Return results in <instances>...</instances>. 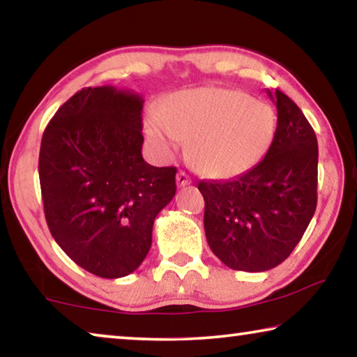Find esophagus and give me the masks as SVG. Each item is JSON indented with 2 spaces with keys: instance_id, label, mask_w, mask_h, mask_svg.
Returning a JSON list of instances; mask_svg holds the SVG:
<instances>
[{
  "instance_id": "obj_1",
  "label": "esophagus",
  "mask_w": 357,
  "mask_h": 357,
  "mask_svg": "<svg viewBox=\"0 0 357 357\" xmlns=\"http://www.w3.org/2000/svg\"><path fill=\"white\" fill-rule=\"evenodd\" d=\"M192 183V179L189 178V174L184 173V172H179L178 176H176V184L178 187H184V185H189Z\"/></svg>"
}]
</instances>
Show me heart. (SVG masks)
I'll use <instances>...</instances> for the list:
<instances>
[{
    "instance_id": "b5f03b06",
    "label": "heart",
    "mask_w": 357,
    "mask_h": 357,
    "mask_svg": "<svg viewBox=\"0 0 357 357\" xmlns=\"http://www.w3.org/2000/svg\"><path fill=\"white\" fill-rule=\"evenodd\" d=\"M144 129L164 153L189 142V159L211 178H229L255 167L273 143L275 113L263 100L225 88H193L160 102Z\"/></svg>"
}]
</instances>
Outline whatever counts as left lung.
<instances>
[{
    "mask_svg": "<svg viewBox=\"0 0 357 357\" xmlns=\"http://www.w3.org/2000/svg\"><path fill=\"white\" fill-rule=\"evenodd\" d=\"M277 129L268 153L228 181H202L204 233L234 271L263 273L289 257L317 209L318 142L299 107L279 89Z\"/></svg>",
    "mask_w": 357,
    "mask_h": 357,
    "instance_id": "left-lung-1",
    "label": "left lung"
}]
</instances>
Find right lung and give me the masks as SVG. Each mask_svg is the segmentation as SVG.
I'll list each match as a JSON object with an SVG mask.
<instances>
[{
  "label": "right lung",
  "instance_id": "right-lung-1",
  "mask_svg": "<svg viewBox=\"0 0 357 357\" xmlns=\"http://www.w3.org/2000/svg\"><path fill=\"white\" fill-rule=\"evenodd\" d=\"M142 110L143 98L129 89L83 88L42 135L47 225L72 261L104 279L143 263L154 219L176 193V168L143 159Z\"/></svg>",
  "mask_w": 357,
  "mask_h": 357
}]
</instances>
